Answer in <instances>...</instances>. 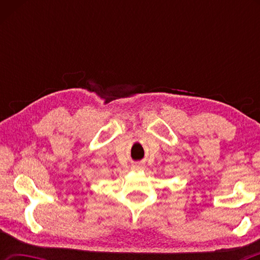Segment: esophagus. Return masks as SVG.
<instances>
[{"label": "esophagus", "mask_w": 260, "mask_h": 260, "mask_svg": "<svg viewBox=\"0 0 260 260\" xmlns=\"http://www.w3.org/2000/svg\"><path fill=\"white\" fill-rule=\"evenodd\" d=\"M133 169L139 170V169H141V166H140V165H133Z\"/></svg>", "instance_id": "esophagus-1"}]
</instances>
